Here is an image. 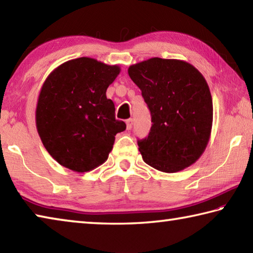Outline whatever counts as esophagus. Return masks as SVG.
Returning <instances> with one entry per match:
<instances>
[{
	"mask_svg": "<svg viewBox=\"0 0 253 253\" xmlns=\"http://www.w3.org/2000/svg\"><path fill=\"white\" fill-rule=\"evenodd\" d=\"M126 126H127V129L128 130L131 129V127H132V119L131 118L127 119V121H126Z\"/></svg>",
	"mask_w": 253,
	"mask_h": 253,
	"instance_id": "obj_1",
	"label": "esophagus"
}]
</instances>
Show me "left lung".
Wrapping results in <instances>:
<instances>
[{
	"instance_id": "left-lung-1",
	"label": "left lung",
	"mask_w": 253,
	"mask_h": 253,
	"mask_svg": "<svg viewBox=\"0 0 253 253\" xmlns=\"http://www.w3.org/2000/svg\"><path fill=\"white\" fill-rule=\"evenodd\" d=\"M152 116V127L138 149L144 162L175 173L199 160L207 148L213 104L202 74L176 59L152 58L128 68Z\"/></svg>"
}]
</instances>
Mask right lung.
<instances>
[{
	"label": "right lung",
	"mask_w": 253,
	"mask_h": 253,
	"mask_svg": "<svg viewBox=\"0 0 253 253\" xmlns=\"http://www.w3.org/2000/svg\"><path fill=\"white\" fill-rule=\"evenodd\" d=\"M121 72L92 58L69 60L51 72L38 99L42 144L60 165L84 173L105 163L126 124L115 117L106 91Z\"/></svg>",
	"instance_id": "right-lung-1"
}]
</instances>
